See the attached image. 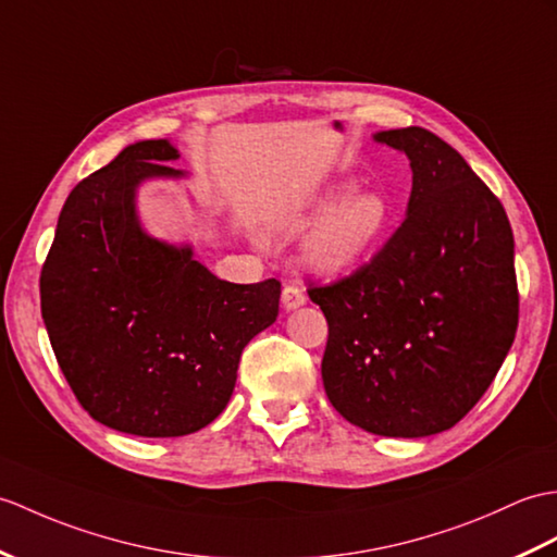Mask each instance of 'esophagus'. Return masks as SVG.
<instances>
[{
    "instance_id": "obj_1",
    "label": "esophagus",
    "mask_w": 557,
    "mask_h": 557,
    "mask_svg": "<svg viewBox=\"0 0 557 557\" xmlns=\"http://www.w3.org/2000/svg\"><path fill=\"white\" fill-rule=\"evenodd\" d=\"M282 304L287 310H294L306 304V292L299 282H287L282 289Z\"/></svg>"
}]
</instances>
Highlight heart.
I'll use <instances>...</instances> for the list:
<instances>
[{"label":"heart","instance_id":"obj_1","mask_svg":"<svg viewBox=\"0 0 557 557\" xmlns=\"http://www.w3.org/2000/svg\"><path fill=\"white\" fill-rule=\"evenodd\" d=\"M342 197L339 189L327 191L315 206L322 213ZM389 225V206L374 191L356 194L334 209L306 242V258L320 273H344L363 258Z\"/></svg>","mask_w":557,"mask_h":557}]
</instances>
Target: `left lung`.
Listing matches in <instances>:
<instances>
[{
    "label": "left lung",
    "instance_id": "8db88e82",
    "mask_svg": "<svg viewBox=\"0 0 557 557\" xmlns=\"http://www.w3.org/2000/svg\"><path fill=\"white\" fill-rule=\"evenodd\" d=\"M406 151V220L368 263L308 280L327 318L322 384L351 424L418 438L450 430L506 360L520 318L510 220L460 153L424 127L374 135Z\"/></svg>",
    "mask_w": 557,
    "mask_h": 557
}]
</instances>
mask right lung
<instances>
[{
  "instance_id": "obj_1",
  "label": "right lung",
  "mask_w": 557,
  "mask_h": 557,
  "mask_svg": "<svg viewBox=\"0 0 557 557\" xmlns=\"http://www.w3.org/2000/svg\"><path fill=\"white\" fill-rule=\"evenodd\" d=\"M165 139L125 147L63 203L40 275L59 368L97 422L137 436H185L225 410L239 356L280 310V280H218L141 232L135 189L177 177Z\"/></svg>"
}]
</instances>
